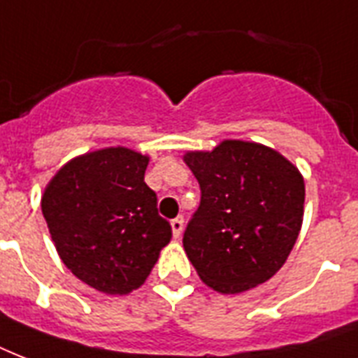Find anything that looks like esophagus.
Returning <instances> with one entry per match:
<instances>
[{
	"label": "esophagus",
	"instance_id": "esophagus-1",
	"mask_svg": "<svg viewBox=\"0 0 358 358\" xmlns=\"http://www.w3.org/2000/svg\"><path fill=\"white\" fill-rule=\"evenodd\" d=\"M182 228H185V220H182V217H177L171 220V231H173V237H181Z\"/></svg>",
	"mask_w": 358,
	"mask_h": 358
}]
</instances>
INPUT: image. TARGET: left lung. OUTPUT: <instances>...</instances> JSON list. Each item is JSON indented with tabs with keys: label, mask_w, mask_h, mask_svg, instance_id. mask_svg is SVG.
<instances>
[{
	"label": "left lung",
	"mask_w": 358,
	"mask_h": 358,
	"mask_svg": "<svg viewBox=\"0 0 358 358\" xmlns=\"http://www.w3.org/2000/svg\"><path fill=\"white\" fill-rule=\"evenodd\" d=\"M185 162L201 190L182 235L199 278L220 293L267 282L301 231L303 176L274 149L239 140L187 153Z\"/></svg>",
	"instance_id": "obj_1"
}]
</instances>
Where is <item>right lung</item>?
Instances as JSON below:
<instances>
[{
	"label": "right lung",
	"instance_id": "obj_1",
	"mask_svg": "<svg viewBox=\"0 0 358 358\" xmlns=\"http://www.w3.org/2000/svg\"><path fill=\"white\" fill-rule=\"evenodd\" d=\"M148 157L127 148L82 155L44 190V220L76 278L108 295L140 287L171 239L157 194L145 185Z\"/></svg>",
	"mask_w": 358,
	"mask_h": 358
}]
</instances>
